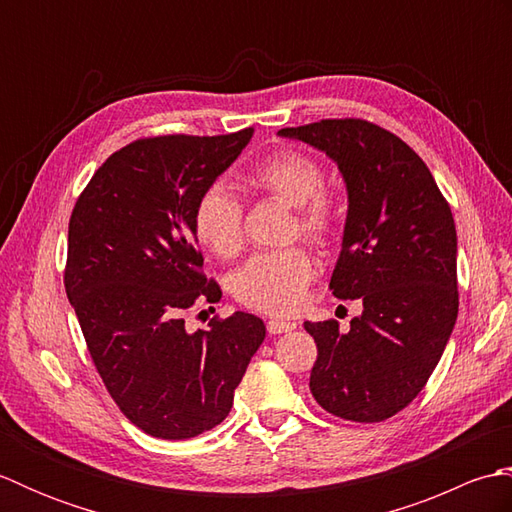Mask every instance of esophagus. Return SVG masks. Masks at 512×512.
Wrapping results in <instances>:
<instances>
[{"label":"esophagus","mask_w":512,"mask_h":512,"mask_svg":"<svg viewBox=\"0 0 512 512\" xmlns=\"http://www.w3.org/2000/svg\"><path fill=\"white\" fill-rule=\"evenodd\" d=\"M268 334H284V332H292L297 328L295 321H284V319H270L266 323Z\"/></svg>","instance_id":"1"}]
</instances>
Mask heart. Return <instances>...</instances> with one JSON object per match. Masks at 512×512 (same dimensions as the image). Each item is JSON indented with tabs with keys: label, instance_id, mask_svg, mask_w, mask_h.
Wrapping results in <instances>:
<instances>
[{
	"label": "heart",
	"instance_id": "obj_1",
	"mask_svg": "<svg viewBox=\"0 0 512 512\" xmlns=\"http://www.w3.org/2000/svg\"><path fill=\"white\" fill-rule=\"evenodd\" d=\"M323 167L297 149H281L248 171L246 182L297 209L295 233L325 244L336 228L332 202L321 193ZM193 233L217 257H235L244 246V206L224 184L206 187L193 206ZM314 277V262L299 246L250 257L233 277L235 297L248 308L295 312Z\"/></svg>",
	"mask_w": 512,
	"mask_h": 512
}]
</instances>
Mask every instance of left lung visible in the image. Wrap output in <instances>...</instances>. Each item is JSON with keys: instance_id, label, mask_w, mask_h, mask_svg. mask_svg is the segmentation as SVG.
I'll list each match as a JSON object with an SVG mask.
<instances>
[{"instance_id": "8db88e82", "label": "left lung", "mask_w": 512, "mask_h": 512, "mask_svg": "<svg viewBox=\"0 0 512 512\" xmlns=\"http://www.w3.org/2000/svg\"><path fill=\"white\" fill-rule=\"evenodd\" d=\"M323 151L347 189L330 290L361 299V317L306 321L317 343L310 391L332 416L380 422L405 409L436 369L458 319V235L429 167L407 143L361 118L279 129Z\"/></svg>"}]
</instances>
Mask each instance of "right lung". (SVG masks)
Masks as SVG:
<instances>
[{
	"instance_id": "1",
	"label": "right lung",
	"mask_w": 512,
	"mask_h": 512,
	"mask_svg": "<svg viewBox=\"0 0 512 512\" xmlns=\"http://www.w3.org/2000/svg\"><path fill=\"white\" fill-rule=\"evenodd\" d=\"M253 132L140 138L107 158L74 204L65 292L110 396L154 438L217 427L266 339L248 312L198 332L182 319L195 303L222 299L200 270L193 206Z\"/></svg>"
}]
</instances>
